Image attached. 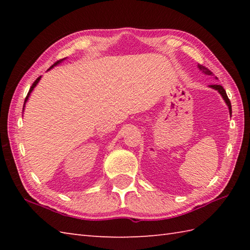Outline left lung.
<instances>
[{
  "label": "left lung",
  "instance_id": "left-lung-1",
  "mask_svg": "<svg viewBox=\"0 0 250 250\" xmlns=\"http://www.w3.org/2000/svg\"><path fill=\"white\" fill-rule=\"evenodd\" d=\"M198 68H199V70H200L202 73L205 74V75H208V76H209V75H213V73H211V72L208 70V68L205 67V66H203V65L198 64ZM209 88L214 89V90H217V91H218V92L220 93V95H221V97H222V99L225 100L226 104L228 105V108H229V113H230V115H232V107H231V102H230L229 98H228L227 92H226V90L224 89V87L220 86V84H210Z\"/></svg>",
  "mask_w": 250,
  "mask_h": 250
}]
</instances>
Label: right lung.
I'll return each mask as SVG.
<instances>
[{"instance_id": "1", "label": "right lung", "mask_w": 250, "mask_h": 250, "mask_svg": "<svg viewBox=\"0 0 250 250\" xmlns=\"http://www.w3.org/2000/svg\"><path fill=\"white\" fill-rule=\"evenodd\" d=\"M65 59H66V58H64V59H62V60H59V61H57V62L55 63V64H54V65H52V66H50V67H49V68H48V70H47V71H49V70H51V68H52V67H54V66H57L58 64H60V63H61V62L63 61V60H65ZM41 78H42V76H40L39 78H37V79H36V81H35V82L33 83V84H32V87L30 88V90H29V92H28V95H26V98H25V100H24V104H23V110H24V107H25V103H26V102H28V100H29V98H30V94H31V92H32V91H33V90H34V88L36 87V84H37V83H39V82L41 81Z\"/></svg>"}]
</instances>
